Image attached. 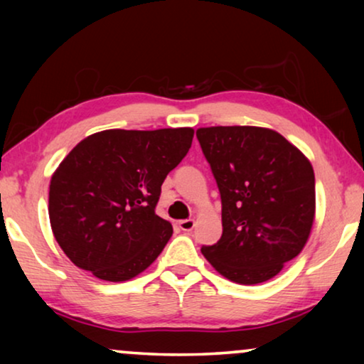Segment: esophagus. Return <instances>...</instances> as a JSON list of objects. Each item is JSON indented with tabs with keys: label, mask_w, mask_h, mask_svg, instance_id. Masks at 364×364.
<instances>
[{
	"label": "esophagus",
	"mask_w": 364,
	"mask_h": 364,
	"mask_svg": "<svg viewBox=\"0 0 364 364\" xmlns=\"http://www.w3.org/2000/svg\"><path fill=\"white\" fill-rule=\"evenodd\" d=\"M178 227H181V230L183 232H192L193 227H196V222H193L192 218H188V220H181L178 222Z\"/></svg>",
	"instance_id": "1"
}]
</instances>
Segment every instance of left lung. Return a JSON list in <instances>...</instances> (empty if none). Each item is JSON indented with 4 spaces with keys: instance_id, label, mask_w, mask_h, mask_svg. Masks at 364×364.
Masks as SVG:
<instances>
[{
    "instance_id": "1",
    "label": "left lung",
    "mask_w": 364,
    "mask_h": 364,
    "mask_svg": "<svg viewBox=\"0 0 364 364\" xmlns=\"http://www.w3.org/2000/svg\"><path fill=\"white\" fill-rule=\"evenodd\" d=\"M222 198V237L202 247L227 280L257 285L282 272L310 237L315 172L300 149L273 129H197Z\"/></svg>"
}]
</instances>
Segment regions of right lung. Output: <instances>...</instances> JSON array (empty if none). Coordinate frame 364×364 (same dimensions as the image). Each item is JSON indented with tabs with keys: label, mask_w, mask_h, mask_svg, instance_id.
<instances>
[{
	"label": "right lung",
	"mask_w": 364,
	"mask_h": 364,
	"mask_svg": "<svg viewBox=\"0 0 364 364\" xmlns=\"http://www.w3.org/2000/svg\"><path fill=\"white\" fill-rule=\"evenodd\" d=\"M193 129H107L82 139L54 171L49 222L69 260L106 282H127L161 255L171 222L161 187L192 146Z\"/></svg>",
	"instance_id": "obj_1"
}]
</instances>
